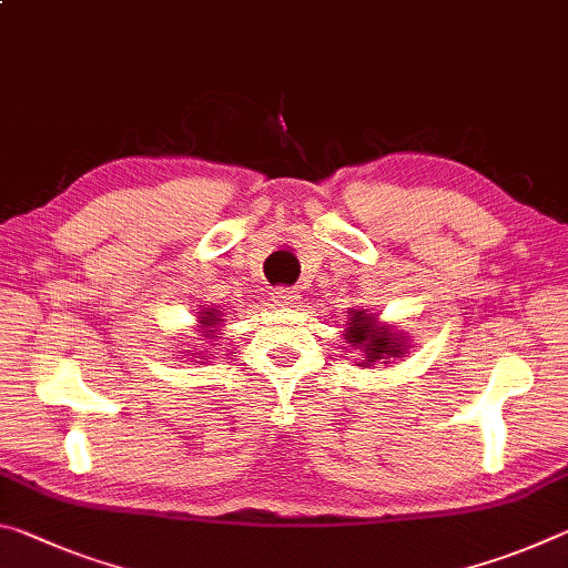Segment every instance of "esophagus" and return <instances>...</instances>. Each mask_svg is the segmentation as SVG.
Returning <instances> with one entry per match:
<instances>
[{
  "label": "esophagus",
  "instance_id": "obj_1",
  "mask_svg": "<svg viewBox=\"0 0 568 568\" xmlns=\"http://www.w3.org/2000/svg\"><path fill=\"white\" fill-rule=\"evenodd\" d=\"M273 303L281 305V307H293L297 303V291H291V287H275L271 293Z\"/></svg>",
  "mask_w": 568,
  "mask_h": 568
}]
</instances>
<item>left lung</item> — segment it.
I'll return each instance as SVG.
<instances>
[{
    "label": "left lung",
    "instance_id": "obj_1",
    "mask_svg": "<svg viewBox=\"0 0 568 568\" xmlns=\"http://www.w3.org/2000/svg\"><path fill=\"white\" fill-rule=\"evenodd\" d=\"M343 338L351 343V348L358 351L361 358L355 361L358 368L403 358L410 348L408 333L398 331L393 323H381L378 315L371 313L368 307H351Z\"/></svg>",
    "mask_w": 568,
    "mask_h": 568
}]
</instances>
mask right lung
<instances>
[{
  "label": "right lung",
  "instance_id": "obj_1",
  "mask_svg": "<svg viewBox=\"0 0 568 568\" xmlns=\"http://www.w3.org/2000/svg\"><path fill=\"white\" fill-rule=\"evenodd\" d=\"M223 311H217V305H200V313H197V333L203 335V338H195V341H205L207 345H215V341L220 338V328H223ZM205 343H197L195 351H187L190 358L194 361L195 357H200V362L205 363L210 358V351H200L205 348Z\"/></svg>",
  "mask_w": 568,
  "mask_h": 568
}]
</instances>
